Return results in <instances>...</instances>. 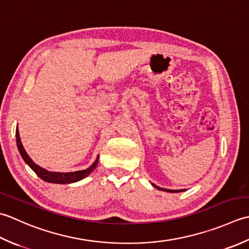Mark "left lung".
Wrapping results in <instances>:
<instances>
[{
  "label": "left lung",
  "mask_w": 249,
  "mask_h": 249,
  "mask_svg": "<svg viewBox=\"0 0 249 249\" xmlns=\"http://www.w3.org/2000/svg\"><path fill=\"white\" fill-rule=\"evenodd\" d=\"M153 185L155 188H157V189H159V190H162V191H166V192H172V194H174V192H181V191H185V189H180V190H171V189H165V188H160V187H158V186H156L155 184H151Z\"/></svg>",
  "instance_id": "1"
}]
</instances>
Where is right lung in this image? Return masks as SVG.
Returning <instances> with one entry per match:
<instances>
[{"instance_id":"1","label":"right lung","mask_w":249,"mask_h":249,"mask_svg":"<svg viewBox=\"0 0 249 249\" xmlns=\"http://www.w3.org/2000/svg\"><path fill=\"white\" fill-rule=\"evenodd\" d=\"M16 142H17V147L20 155H21L22 159L24 160L25 163H27L31 169L36 173L38 177H40L43 180L47 181V182H53V184H72V182H76L80 179L87 177L91 172H92L96 165H98L99 162V156L96 157V160L91 164L88 169L82 170V171H76V172H70V173H60V172H50L43 169L39 165L35 164V162L30 158L29 155L27 154V151L23 148L21 140H20L19 136V131L18 128L16 130Z\"/></svg>"}]
</instances>
